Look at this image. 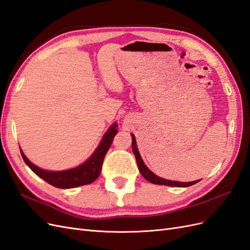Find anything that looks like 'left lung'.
Masks as SVG:
<instances>
[{
  "mask_svg": "<svg viewBox=\"0 0 250 250\" xmlns=\"http://www.w3.org/2000/svg\"><path fill=\"white\" fill-rule=\"evenodd\" d=\"M132 135V151L134 153L135 158H137V163H138V167L139 170L141 172V174L143 175V177L147 179L148 181L155 185H164V186H169V187H179V188H183V187H190L193 186L195 184H197L199 180H195V181H191V183H180V181H173V180H168V179H164L156 176L153 172H151L147 167L146 165L144 164L142 157L140 155V152L138 150L137 147V142H135V138L134 135Z\"/></svg>",
  "mask_w": 250,
  "mask_h": 250,
  "instance_id": "left-lung-1",
  "label": "left lung"
}]
</instances>
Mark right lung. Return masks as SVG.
<instances>
[{
    "mask_svg": "<svg viewBox=\"0 0 250 250\" xmlns=\"http://www.w3.org/2000/svg\"><path fill=\"white\" fill-rule=\"evenodd\" d=\"M118 133L117 124H113L108 131L104 134V137L100 143V145L98 146L93 155L90 156L88 160L82 164L77 168H74L71 170L65 171H46L42 170L39 167H36L30 162L28 158L22 153L21 150V154L22 160L29 166V168L31 169L37 176L42 178L44 181H47L48 184L52 185L53 187L60 188H76L80 186H84L92 184L98 177H99L104 156L108 151L111 143L113 141L115 135Z\"/></svg>",
    "mask_w": 250,
    "mask_h": 250,
    "instance_id": "right-lung-1",
    "label": "right lung"
}]
</instances>
